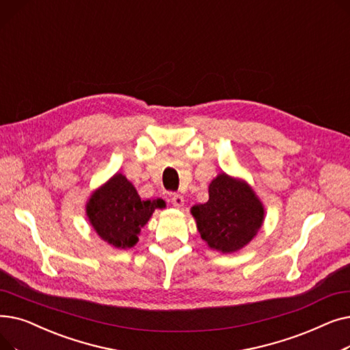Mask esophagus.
Listing matches in <instances>:
<instances>
[{
  "instance_id": "esophagus-1",
  "label": "esophagus",
  "mask_w": 350,
  "mask_h": 350,
  "mask_svg": "<svg viewBox=\"0 0 350 350\" xmlns=\"http://www.w3.org/2000/svg\"><path fill=\"white\" fill-rule=\"evenodd\" d=\"M170 200H172V204L174 207H183V204H185V198H183V196H180V194H173Z\"/></svg>"
}]
</instances>
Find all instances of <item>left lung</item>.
<instances>
[{
  "instance_id": "obj_1",
  "label": "left lung",
  "mask_w": 350,
  "mask_h": 350,
  "mask_svg": "<svg viewBox=\"0 0 350 350\" xmlns=\"http://www.w3.org/2000/svg\"><path fill=\"white\" fill-rule=\"evenodd\" d=\"M206 204L191 208L201 238L210 248L234 252L247 245L264 221V207L248 185L226 173L217 176L208 187Z\"/></svg>"
}]
</instances>
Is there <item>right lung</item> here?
Segmentation results:
<instances>
[{"mask_svg":"<svg viewBox=\"0 0 350 350\" xmlns=\"http://www.w3.org/2000/svg\"><path fill=\"white\" fill-rule=\"evenodd\" d=\"M163 207V200H142L131 181L115 174L92 194L86 213L102 240L116 248H131L153 211Z\"/></svg>","mask_w":350,"mask_h":350,"instance_id":"1","label":"right lung"}]
</instances>
